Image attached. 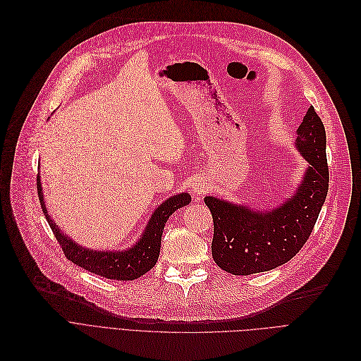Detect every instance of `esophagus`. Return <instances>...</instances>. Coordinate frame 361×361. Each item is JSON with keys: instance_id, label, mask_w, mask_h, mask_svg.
Masks as SVG:
<instances>
[{"instance_id": "1", "label": "esophagus", "mask_w": 361, "mask_h": 361, "mask_svg": "<svg viewBox=\"0 0 361 361\" xmlns=\"http://www.w3.org/2000/svg\"><path fill=\"white\" fill-rule=\"evenodd\" d=\"M192 191H194V194L197 197H201V195H204L205 192L209 191V185H207V182H204V180H197L192 185Z\"/></svg>"}]
</instances>
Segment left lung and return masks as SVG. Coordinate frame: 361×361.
Instances as JSON below:
<instances>
[{
    "mask_svg": "<svg viewBox=\"0 0 361 361\" xmlns=\"http://www.w3.org/2000/svg\"><path fill=\"white\" fill-rule=\"evenodd\" d=\"M297 133L295 144L310 166L297 194L276 210L255 213L244 205L204 198L214 225L213 259L225 271L245 276L271 270L293 259L312 235L329 190L326 132L313 106Z\"/></svg>",
    "mask_w": 361,
    "mask_h": 361,
    "instance_id": "1",
    "label": "left lung"
}]
</instances>
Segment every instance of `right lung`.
I'll return each instance as SVG.
<instances>
[{"mask_svg":"<svg viewBox=\"0 0 361 361\" xmlns=\"http://www.w3.org/2000/svg\"><path fill=\"white\" fill-rule=\"evenodd\" d=\"M37 186L44 216L67 259L80 266L82 269L98 274V276L114 281H135L156 266L160 254L163 229L169 216L178 209L183 207V205L191 202V197L188 192L169 198L151 216L148 226L138 244L123 252H101L82 248L76 243H73L71 238H67L64 233L60 232L56 223H53V220L49 219L45 209L39 176L37 178Z\"/></svg>","mask_w":361,"mask_h":361,"instance_id":"add662e5","label":"right lung"}]
</instances>
